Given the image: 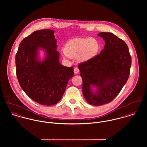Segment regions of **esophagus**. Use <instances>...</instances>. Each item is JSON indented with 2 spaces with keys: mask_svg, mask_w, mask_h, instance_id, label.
Instances as JSON below:
<instances>
[{
  "mask_svg": "<svg viewBox=\"0 0 147 147\" xmlns=\"http://www.w3.org/2000/svg\"><path fill=\"white\" fill-rule=\"evenodd\" d=\"M79 70L78 68L76 67V68H74V73H75V74H78L79 73Z\"/></svg>",
  "mask_w": 147,
  "mask_h": 147,
  "instance_id": "1",
  "label": "esophagus"
}]
</instances>
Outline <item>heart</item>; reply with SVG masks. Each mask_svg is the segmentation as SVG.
<instances>
[{
	"instance_id": "b5f03b06",
	"label": "heart",
	"mask_w": 147,
	"mask_h": 147,
	"mask_svg": "<svg viewBox=\"0 0 147 147\" xmlns=\"http://www.w3.org/2000/svg\"><path fill=\"white\" fill-rule=\"evenodd\" d=\"M100 48L99 43L94 38H74L65 44L64 56L65 58H78L79 62H84L96 57Z\"/></svg>"
}]
</instances>
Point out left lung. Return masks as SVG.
<instances>
[{"mask_svg": "<svg viewBox=\"0 0 147 147\" xmlns=\"http://www.w3.org/2000/svg\"><path fill=\"white\" fill-rule=\"evenodd\" d=\"M97 36L105 41L104 49L78 65L84 98L94 106L107 104L117 96L127 82L131 65L126 42L112 33L101 32Z\"/></svg>", "mask_w": 147, "mask_h": 147, "instance_id": "left-lung-1", "label": "left lung"}]
</instances>
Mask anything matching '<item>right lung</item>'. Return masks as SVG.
Here are the masks:
<instances>
[{
	"mask_svg": "<svg viewBox=\"0 0 147 147\" xmlns=\"http://www.w3.org/2000/svg\"><path fill=\"white\" fill-rule=\"evenodd\" d=\"M54 32L39 30L24 38L15 58L21 88L32 100L47 106L55 105L61 100L69 80L74 75L72 67L59 62ZM41 51L42 58L39 54Z\"/></svg>",
	"mask_w": 147,
	"mask_h": 147,
	"instance_id": "1",
	"label": "right lung"
}]
</instances>
